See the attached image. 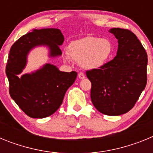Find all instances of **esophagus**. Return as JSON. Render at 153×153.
I'll use <instances>...</instances> for the list:
<instances>
[{"label":"esophagus","mask_w":153,"mask_h":153,"mask_svg":"<svg viewBox=\"0 0 153 153\" xmlns=\"http://www.w3.org/2000/svg\"><path fill=\"white\" fill-rule=\"evenodd\" d=\"M78 76H79V79H84V78L86 77V76H85V74H83V72H79V74H78Z\"/></svg>","instance_id":"34e87169"}]
</instances>
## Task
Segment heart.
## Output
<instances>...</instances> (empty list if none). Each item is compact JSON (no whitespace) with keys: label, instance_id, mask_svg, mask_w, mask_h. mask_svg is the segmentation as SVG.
Returning a JSON list of instances; mask_svg holds the SVG:
<instances>
[{"label":"heart","instance_id":"heart-1","mask_svg":"<svg viewBox=\"0 0 153 153\" xmlns=\"http://www.w3.org/2000/svg\"><path fill=\"white\" fill-rule=\"evenodd\" d=\"M113 47L107 38L86 36L72 42L69 54L86 70L98 69L106 64L112 57Z\"/></svg>","mask_w":153,"mask_h":153}]
</instances>
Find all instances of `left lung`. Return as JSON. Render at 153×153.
<instances>
[{"instance_id": "1", "label": "left lung", "mask_w": 153, "mask_h": 153, "mask_svg": "<svg viewBox=\"0 0 153 153\" xmlns=\"http://www.w3.org/2000/svg\"><path fill=\"white\" fill-rule=\"evenodd\" d=\"M118 40L117 56L99 69L86 70L91 82L90 97L99 112L119 116L129 112L147 83L148 58L146 50L132 31L112 28Z\"/></svg>"}]
</instances>
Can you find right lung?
Listing matches in <instances>:
<instances>
[{
  "instance_id": "right-lung-1",
  "label": "right lung",
  "mask_w": 153,
  "mask_h": 153,
  "mask_svg": "<svg viewBox=\"0 0 153 153\" xmlns=\"http://www.w3.org/2000/svg\"><path fill=\"white\" fill-rule=\"evenodd\" d=\"M64 37L59 29L33 30L19 38L10 48L6 65L9 93L18 106L31 118H45L61 106L65 93L74 83L77 73L61 72L47 63L31 74L18 75L27 63L29 51L36 46L47 45L51 56H60Z\"/></svg>"
}]
</instances>
